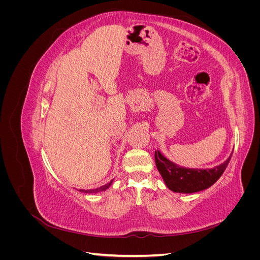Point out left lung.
Listing matches in <instances>:
<instances>
[{
	"mask_svg": "<svg viewBox=\"0 0 260 260\" xmlns=\"http://www.w3.org/2000/svg\"><path fill=\"white\" fill-rule=\"evenodd\" d=\"M231 156L232 154L223 164L212 169H188L177 166L160 152L155 151V162L169 190L178 193H195L208 188L221 177Z\"/></svg>",
	"mask_w": 260,
	"mask_h": 260,
	"instance_id": "obj_1",
	"label": "left lung"
}]
</instances>
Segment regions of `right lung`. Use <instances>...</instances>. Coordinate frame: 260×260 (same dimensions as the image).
<instances>
[{"label": "right lung", "mask_w": 260, "mask_h": 260, "mask_svg": "<svg viewBox=\"0 0 260 260\" xmlns=\"http://www.w3.org/2000/svg\"><path fill=\"white\" fill-rule=\"evenodd\" d=\"M112 182H113V181H111V182L105 184V185H103V186L98 187V188H94V190H80V191L83 192V193H98V192H101V191H105L106 188H108L109 186H111Z\"/></svg>", "instance_id": "add662e5"}]
</instances>
